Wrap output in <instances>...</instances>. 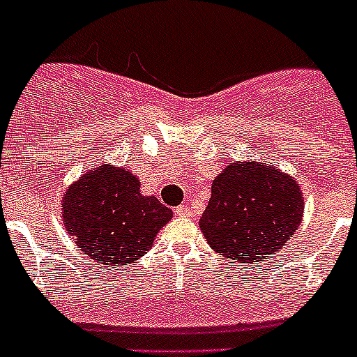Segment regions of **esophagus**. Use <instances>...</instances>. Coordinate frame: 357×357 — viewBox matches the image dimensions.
I'll list each match as a JSON object with an SVG mask.
<instances>
[{
  "mask_svg": "<svg viewBox=\"0 0 357 357\" xmlns=\"http://www.w3.org/2000/svg\"><path fill=\"white\" fill-rule=\"evenodd\" d=\"M173 213H175L176 216H191V211H189L188 206H176L175 209H173Z\"/></svg>",
  "mask_w": 357,
  "mask_h": 357,
  "instance_id": "esophagus-1",
  "label": "esophagus"
}]
</instances>
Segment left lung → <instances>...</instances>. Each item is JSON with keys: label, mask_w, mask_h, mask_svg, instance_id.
Here are the masks:
<instances>
[{"label": "left lung", "mask_w": 357, "mask_h": 357, "mask_svg": "<svg viewBox=\"0 0 357 357\" xmlns=\"http://www.w3.org/2000/svg\"><path fill=\"white\" fill-rule=\"evenodd\" d=\"M304 195L293 176L263 162H232L214 178L200 230L214 252L236 263H261L296 232Z\"/></svg>", "instance_id": "8db88e82"}]
</instances>
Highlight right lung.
I'll use <instances>...</instances> for the list:
<instances>
[{"label": "right lung", "instance_id": "add662e5", "mask_svg": "<svg viewBox=\"0 0 357 357\" xmlns=\"http://www.w3.org/2000/svg\"><path fill=\"white\" fill-rule=\"evenodd\" d=\"M172 216L155 197L141 195L130 172L105 164L80 176L62 198V222L78 250L109 266L139 259Z\"/></svg>", "mask_w": 357, "mask_h": 357}]
</instances>
